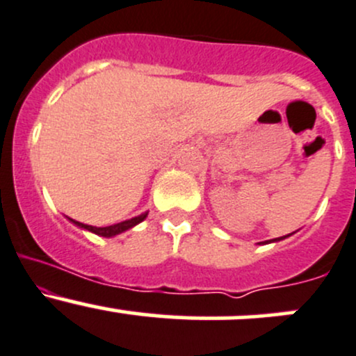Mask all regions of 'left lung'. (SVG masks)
Listing matches in <instances>:
<instances>
[{
  "label": "left lung",
  "mask_w": 356,
  "mask_h": 356,
  "mask_svg": "<svg viewBox=\"0 0 356 356\" xmlns=\"http://www.w3.org/2000/svg\"><path fill=\"white\" fill-rule=\"evenodd\" d=\"M295 234V232H293ZM291 234H288V235H283V237H278V238H271V241H266V242H259V244H271V242H280V241H283V238H286V237H290Z\"/></svg>",
  "instance_id": "obj_1"
}]
</instances>
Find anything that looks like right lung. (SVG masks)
Masks as SVG:
<instances>
[{"mask_svg":"<svg viewBox=\"0 0 356 356\" xmlns=\"http://www.w3.org/2000/svg\"><path fill=\"white\" fill-rule=\"evenodd\" d=\"M147 216H148V211H145V213H141V215L134 216V218L124 220V222L114 223V225H109V227H92V225H85V223L76 222V220H71V218H68V220L71 223H74L78 228H83V230L92 232V234L100 235V237H115V235H119V234H122V232L129 230V228L136 227L138 223L143 222Z\"/></svg>","mask_w":356,"mask_h":356,"instance_id":"add662e5","label":"right lung"}]
</instances>
